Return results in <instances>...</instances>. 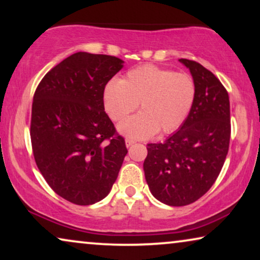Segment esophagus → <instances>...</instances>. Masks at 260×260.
Returning <instances> with one entry per match:
<instances>
[{"label":"esophagus","mask_w":260,"mask_h":260,"mask_svg":"<svg viewBox=\"0 0 260 260\" xmlns=\"http://www.w3.org/2000/svg\"><path fill=\"white\" fill-rule=\"evenodd\" d=\"M135 143H136V141L131 140V138H126V140H125V145H126V148L131 147V145H134Z\"/></svg>","instance_id":"1"}]
</instances>
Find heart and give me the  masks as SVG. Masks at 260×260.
<instances>
[{"mask_svg":"<svg viewBox=\"0 0 260 260\" xmlns=\"http://www.w3.org/2000/svg\"><path fill=\"white\" fill-rule=\"evenodd\" d=\"M103 98L113 120L125 118L140 104L141 112L123 120L117 129L126 137L144 140L182 125L193 108L195 84L188 74L144 65L130 70L122 81L110 80Z\"/></svg>","mask_w":260,"mask_h":260,"instance_id":"b5f03b06","label":"heart"}]
</instances>
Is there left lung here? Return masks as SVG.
Wrapping results in <instances>:
<instances>
[{
    "label": "left lung",
    "mask_w": 260,
    "mask_h": 260,
    "mask_svg": "<svg viewBox=\"0 0 260 260\" xmlns=\"http://www.w3.org/2000/svg\"><path fill=\"white\" fill-rule=\"evenodd\" d=\"M195 84L187 119L163 143L148 144L143 169L151 194L162 204L186 206L208 191L219 176L231 137L230 98L211 71L180 59Z\"/></svg>",
    "instance_id": "obj_1"
}]
</instances>
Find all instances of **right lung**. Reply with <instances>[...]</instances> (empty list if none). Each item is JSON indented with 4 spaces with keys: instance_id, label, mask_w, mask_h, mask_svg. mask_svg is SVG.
Instances as JSON below:
<instances>
[{
    "instance_id": "add662e5",
    "label": "right lung",
    "mask_w": 260,
    "mask_h": 260,
    "mask_svg": "<svg viewBox=\"0 0 260 260\" xmlns=\"http://www.w3.org/2000/svg\"><path fill=\"white\" fill-rule=\"evenodd\" d=\"M122 59L78 52L49 71L33 98L35 162L56 194L87 206L110 193L126 155L124 138L104 111V88Z\"/></svg>"
}]
</instances>
